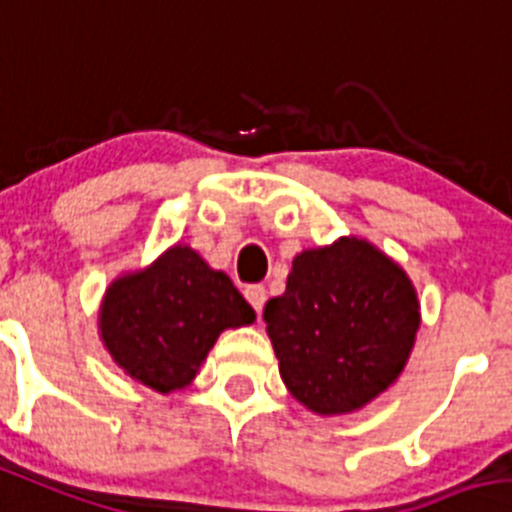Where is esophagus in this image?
I'll list each match as a JSON object with an SVG mask.
<instances>
[{
    "instance_id": "34e87169",
    "label": "esophagus",
    "mask_w": 512,
    "mask_h": 512,
    "mask_svg": "<svg viewBox=\"0 0 512 512\" xmlns=\"http://www.w3.org/2000/svg\"><path fill=\"white\" fill-rule=\"evenodd\" d=\"M243 297H246V302L251 304L256 312H261V307H264L266 302V289L261 287V284H248V287L243 289Z\"/></svg>"
}]
</instances>
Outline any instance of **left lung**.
I'll return each mask as SVG.
<instances>
[{"mask_svg":"<svg viewBox=\"0 0 512 512\" xmlns=\"http://www.w3.org/2000/svg\"><path fill=\"white\" fill-rule=\"evenodd\" d=\"M292 396L348 414L386 391L409 360L419 299L409 276L368 241L340 238L294 259L287 292L264 307Z\"/></svg>","mask_w":512,"mask_h":512,"instance_id":"obj_1","label":"left lung"}]
</instances>
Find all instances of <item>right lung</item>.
Wrapping results in <instances>:
<instances>
[{
  "label": "right lung",
  "mask_w": 512,
  "mask_h": 512,
  "mask_svg": "<svg viewBox=\"0 0 512 512\" xmlns=\"http://www.w3.org/2000/svg\"><path fill=\"white\" fill-rule=\"evenodd\" d=\"M251 304L223 271L175 246L142 274L116 279L101 304L111 358L144 386L170 393L195 378L225 327L251 325Z\"/></svg>",
  "instance_id": "right-lung-1"
}]
</instances>
